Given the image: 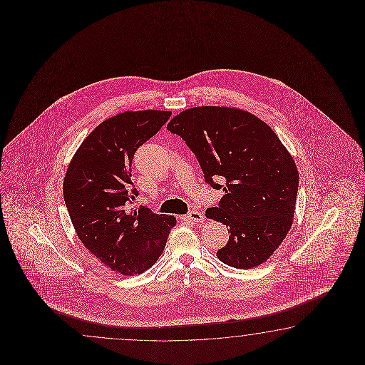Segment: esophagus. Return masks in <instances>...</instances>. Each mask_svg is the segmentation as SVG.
I'll return each instance as SVG.
<instances>
[{
    "label": "esophagus",
    "instance_id": "esophagus-1",
    "mask_svg": "<svg viewBox=\"0 0 365 365\" xmlns=\"http://www.w3.org/2000/svg\"><path fill=\"white\" fill-rule=\"evenodd\" d=\"M181 219H184L186 222H190V223H201L203 222V215H202L200 211H190L187 215L185 217H181Z\"/></svg>",
    "mask_w": 365,
    "mask_h": 365
}]
</instances>
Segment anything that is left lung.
<instances>
[{"instance_id":"left-lung-1","label":"left lung","mask_w":365,"mask_h":365,"mask_svg":"<svg viewBox=\"0 0 365 365\" xmlns=\"http://www.w3.org/2000/svg\"><path fill=\"white\" fill-rule=\"evenodd\" d=\"M167 129L185 140L206 182L225 192L217 207L206 210L230 233L217 258L236 269L266 262L291 230L299 186L295 160L278 135L250 112L215 106L182 110Z\"/></svg>"}]
</instances>
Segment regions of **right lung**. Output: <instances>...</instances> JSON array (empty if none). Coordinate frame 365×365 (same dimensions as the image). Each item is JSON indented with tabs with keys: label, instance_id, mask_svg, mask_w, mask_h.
Returning <instances> with one entry per match:
<instances>
[{
	"label": "right lung",
	"instance_id": "right-lung-1",
	"mask_svg": "<svg viewBox=\"0 0 365 365\" xmlns=\"http://www.w3.org/2000/svg\"><path fill=\"white\" fill-rule=\"evenodd\" d=\"M171 110H126L90 133L70 160L63 200L78 239L101 264L123 275L142 274L163 253L176 217L148 207L128 211L137 148L160 130Z\"/></svg>",
	"mask_w": 365,
	"mask_h": 365
}]
</instances>
